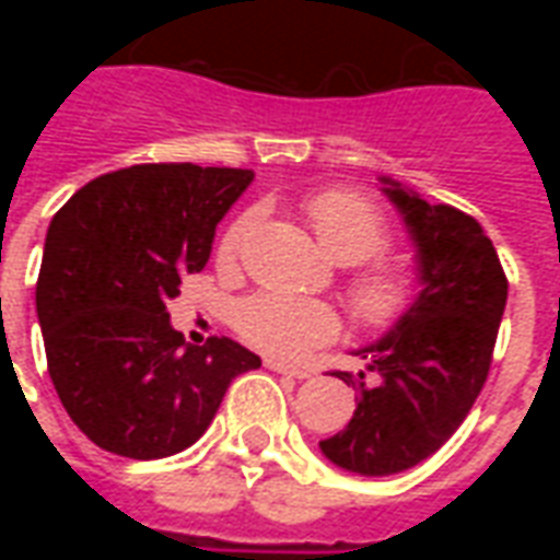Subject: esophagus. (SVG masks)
<instances>
[{
    "label": "esophagus",
    "instance_id": "34e87169",
    "mask_svg": "<svg viewBox=\"0 0 560 560\" xmlns=\"http://www.w3.org/2000/svg\"><path fill=\"white\" fill-rule=\"evenodd\" d=\"M269 372H279V375H288V377H296V381H305V377H312L308 369H300V365H291V363H281V360H267L264 363Z\"/></svg>",
    "mask_w": 560,
    "mask_h": 560
}]
</instances>
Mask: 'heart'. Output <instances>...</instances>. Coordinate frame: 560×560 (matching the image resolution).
Listing matches in <instances>:
<instances>
[{"instance_id": "obj_1", "label": "heart", "mask_w": 560, "mask_h": 560, "mask_svg": "<svg viewBox=\"0 0 560 560\" xmlns=\"http://www.w3.org/2000/svg\"><path fill=\"white\" fill-rule=\"evenodd\" d=\"M305 219L315 228L317 240L339 264H363L381 255L389 243L384 212L369 197L332 188L305 200ZM252 215L233 219L215 245V260L231 267L240 257L245 236L252 231ZM357 317L369 329H389L411 312L413 279L399 267L369 264L351 279L348 288ZM233 324L252 348L296 360L317 345H327L341 332L339 312L320 300H296L281 293H255L236 305Z\"/></svg>"}]
</instances>
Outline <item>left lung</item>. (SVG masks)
Wrapping results in <instances>:
<instances>
[{
  "label": "left lung",
  "mask_w": 560,
  "mask_h": 560,
  "mask_svg": "<svg viewBox=\"0 0 560 560\" xmlns=\"http://www.w3.org/2000/svg\"><path fill=\"white\" fill-rule=\"evenodd\" d=\"M417 248L420 293L384 339L360 348L365 372H336L360 389L351 422L320 453L351 474L389 477L438 453L480 396L504 317L506 276L480 221L381 176Z\"/></svg>",
  "instance_id": "left-lung-1"
}]
</instances>
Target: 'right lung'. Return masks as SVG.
<instances>
[{"label": "right lung", "instance_id": "right-lung-1", "mask_svg": "<svg viewBox=\"0 0 560 560\" xmlns=\"http://www.w3.org/2000/svg\"><path fill=\"white\" fill-rule=\"evenodd\" d=\"M252 179L240 167L135 164L83 185L50 221L35 284L47 372L68 417L107 453L191 446L233 377L260 365L224 336L185 345L167 315Z\"/></svg>", "mask_w": 560, "mask_h": 560}]
</instances>
